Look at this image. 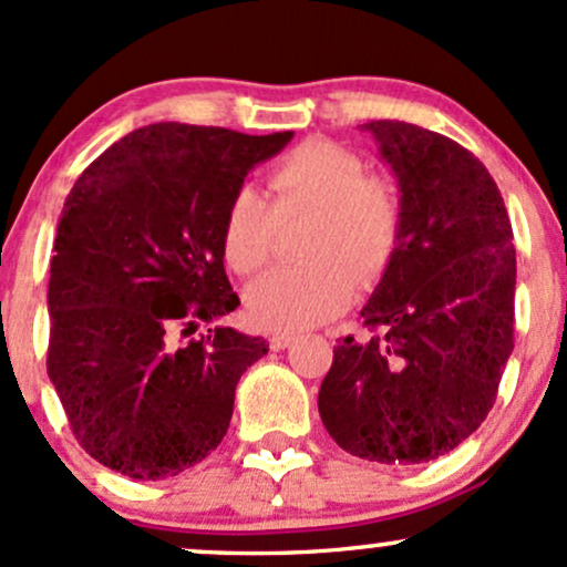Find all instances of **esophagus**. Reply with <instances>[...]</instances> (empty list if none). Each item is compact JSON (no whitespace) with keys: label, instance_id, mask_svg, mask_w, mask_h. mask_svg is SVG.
Here are the masks:
<instances>
[{"label":"esophagus","instance_id":"1","mask_svg":"<svg viewBox=\"0 0 567 567\" xmlns=\"http://www.w3.org/2000/svg\"><path fill=\"white\" fill-rule=\"evenodd\" d=\"M292 341H296V336H292V333H271L269 336V347L271 349H288Z\"/></svg>","mask_w":567,"mask_h":567}]
</instances>
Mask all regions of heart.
Returning <instances> with one entry per match:
<instances>
[{"instance_id": "heart-1", "label": "heart", "mask_w": 567, "mask_h": 567, "mask_svg": "<svg viewBox=\"0 0 567 567\" xmlns=\"http://www.w3.org/2000/svg\"><path fill=\"white\" fill-rule=\"evenodd\" d=\"M309 216L301 239L306 264L275 269L250 285V322L296 333L333 320L354 288L379 285L392 269L405 231L402 194L386 175H370L360 154L330 138H306L266 173V199L243 188L220 220V250L237 275L266 266L277 224Z\"/></svg>"}]
</instances>
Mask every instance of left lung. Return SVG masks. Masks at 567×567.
I'll list each match as a JSON object with an SVG mask.
<instances>
[{
    "label": "left lung",
    "instance_id": "obj_1",
    "mask_svg": "<svg viewBox=\"0 0 567 567\" xmlns=\"http://www.w3.org/2000/svg\"><path fill=\"white\" fill-rule=\"evenodd\" d=\"M362 127L396 175L405 231L360 311L370 336L338 341L317 405L347 453L424 464L461 445L496 402L514 349L512 224L464 146L410 122Z\"/></svg>",
    "mask_w": 567,
    "mask_h": 567
}]
</instances>
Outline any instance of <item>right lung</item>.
<instances>
[{"instance_id":"obj_1","label":"right lung","mask_w":567,"mask_h":567,"mask_svg":"<svg viewBox=\"0 0 567 567\" xmlns=\"http://www.w3.org/2000/svg\"><path fill=\"white\" fill-rule=\"evenodd\" d=\"M292 133L157 122L76 178L50 264L48 375L71 432L109 470L167 480L224 440L261 338L210 328L239 306L220 220L258 162Z\"/></svg>"}]
</instances>
